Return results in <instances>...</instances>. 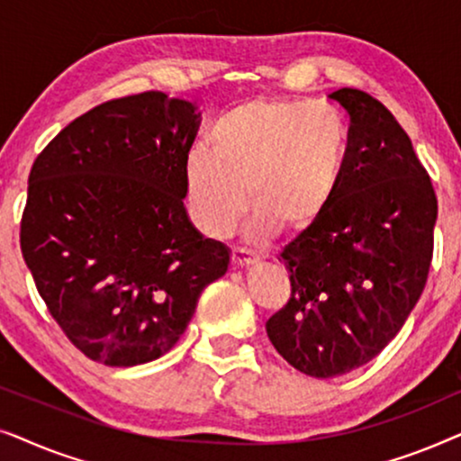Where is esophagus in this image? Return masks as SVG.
Segmentation results:
<instances>
[{
	"mask_svg": "<svg viewBox=\"0 0 461 461\" xmlns=\"http://www.w3.org/2000/svg\"><path fill=\"white\" fill-rule=\"evenodd\" d=\"M230 262L235 268H249L254 267V264H258V258L251 256L248 249H235L230 256Z\"/></svg>",
	"mask_w": 461,
	"mask_h": 461,
	"instance_id": "esophagus-1",
	"label": "esophagus"
}]
</instances>
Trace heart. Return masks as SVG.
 Instances as JSON below:
<instances>
[{
	"mask_svg": "<svg viewBox=\"0 0 461 461\" xmlns=\"http://www.w3.org/2000/svg\"><path fill=\"white\" fill-rule=\"evenodd\" d=\"M348 155V123L330 103L249 100L218 119L212 150L193 147L186 153V212L212 239L224 237L245 205L254 210L248 235L256 241H268L276 229L300 235L330 212Z\"/></svg>",
	"mask_w": 461,
	"mask_h": 461,
	"instance_id": "b5f03b06",
	"label": "heart"
}]
</instances>
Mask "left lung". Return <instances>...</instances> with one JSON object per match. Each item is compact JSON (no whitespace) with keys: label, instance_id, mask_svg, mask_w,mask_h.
Wrapping results in <instances>:
<instances>
[{"label":"left lung","instance_id":"8db88e82","mask_svg":"<svg viewBox=\"0 0 461 461\" xmlns=\"http://www.w3.org/2000/svg\"><path fill=\"white\" fill-rule=\"evenodd\" d=\"M350 117V155L330 212L285 245L292 298L267 321L302 374L363 367L401 331L424 292L438 203L393 113L352 87L330 94Z\"/></svg>","mask_w":461,"mask_h":461}]
</instances>
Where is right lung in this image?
<instances>
[{
    "mask_svg": "<svg viewBox=\"0 0 461 461\" xmlns=\"http://www.w3.org/2000/svg\"><path fill=\"white\" fill-rule=\"evenodd\" d=\"M201 119L188 100L142 92L94 106L37 157L21 249L37 292L92 361L166 355L230 251L194 229L185 157Z\"/></svg>",
    "mask_w": 461,
    "mask_h": 461,
    "instance_id": "add662e5",
    "label": "right lung"
}]
</instances>
